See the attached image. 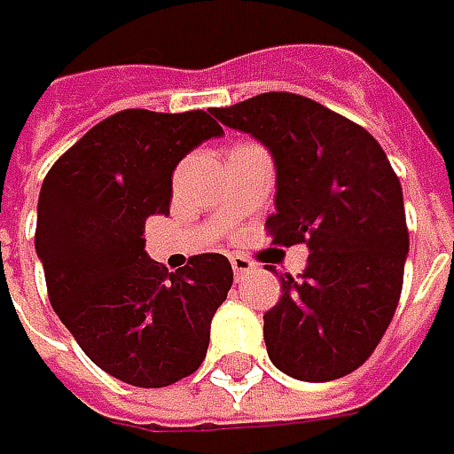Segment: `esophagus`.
I'll return each mask as SVG.
<instances>
[{"mask_svg": "<svg viewBox=\"0 0 454 454\" xmlns=\"http://www.w3.org/2000/svg\"><path fill=\"white\" fill-rule=\"evenodd\" d=\"M230 262H232V270H235L237 278H242L245 272H250L254 268V262L250 260V257H245V254H230Z\"/></svg>", "mask_w": 454, "mask_h": 454, "instance_id": "esophagus-1", "label": "esophagus"}]
</instances>
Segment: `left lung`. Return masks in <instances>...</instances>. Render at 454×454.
I'll return each mask as SVG.
<instances>
[{
    "label": "left lung",
    "mask_w": 454,
    "mask_h": 454,
    "mask_svg": "<svg viewBox=\"0 0 454 454\" xmlns=\"http://www.w3.org/2000/svg\"><path fill=\"white\" fill-rule=\"evenodd\" d=\"M212 115L253 133L275 159L272 245H305L298 280L265 313L270 361L293 379L351 374L387 333L404 283L410 230L402 184L372 133L295 93H262Z\"/></svg>",
    "instance_id": "1"
}]
</instances>
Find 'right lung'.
Returning a JSON list of instances; mask_svg holds the SVG:
<instances>
[{"instance_id":"right-lung-1","label":"right lung","mask_w":454,"mask_h":454,"mask_svg":"<svg viewBox=\"0 0 454 454\" xmlns=\"http://www.w3.org/2000/svg\"><path fill=\"white\" fill-rule=\"evenodd\" d=\"M219 133L204 111L129 108L93 126L44 176L35 250L50 303L85 356L131 387L194 374L232 288L224 254H194L168 272L144 250L146 219L168 215L176 164Z\"/></svg>"}]
</instances>
